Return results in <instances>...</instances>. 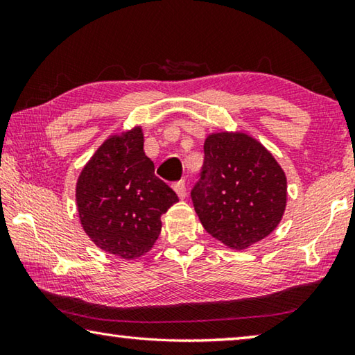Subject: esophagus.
<instances>
[{"instance_id": "esophagus-1", "label": "esophagus", "mask_w": 355, "mask_h": 355, "mask_svg": "<svg viewBox=\"0 0 355 355\" xmlns=\"http://www.w3.org/2000/svg\"><path fill=\"white\" fill-rule=\"evenodd\" d=\"M173 189H175L177 196L180 197V199H184V197H186V184H184L183 180H182V182L173 183Z\"/></svg>"}]
</instances>
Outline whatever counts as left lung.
<instances>
[{"mask_svg":"<svg viewBox=\"0 0 355 355\" xmlns=\"http://www.w3.org/2000/svg\"><path fill=\"white\" fill-rule=\"evenodd\" d=\"M203 167L191 191L202 225L227 248L245 249L277 228L286 207V177L254 137L209 135Z\"/></svg>","mask_w":355,"mask_h":355,"instance_id":"1","label":"left lung"}]
</instances>
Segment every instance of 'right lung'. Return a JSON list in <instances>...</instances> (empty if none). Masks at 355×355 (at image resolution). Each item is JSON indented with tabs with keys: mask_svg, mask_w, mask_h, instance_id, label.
<instances>
[{
	"mask_svg": "<svg viewBox=\"0 0 355 355\" xmlns=\"http://www.w3.org/2000/svg\"><path fill=\"white\" fill-rule=\"evenodd\" d=\"M177 202L175 192L155 175L141 127L107 137L76 182V207L86 235L101 250L125 260L153 248L161 214Z\"/></svg>",
	"mask_w": 355,
	"mask_h": 355,
	"instance_id": "right-lung-1",
	"label": "right lung"
}]
</instances>
